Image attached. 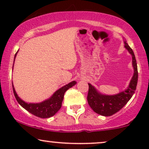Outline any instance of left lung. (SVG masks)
<instances>
[{
    "label": "left lung",
    "mask_w": 149,
    "mask_h": 149,
    "mask_svg": "<svg viewBox=\"0 0 149 149\" xmlns=\"http://www.w3.org/2000/svg\"><path fill=\"white\" fill-rule=\"evenodd\" d=\"M124 46L132 57V65L134 67V74L130 81L129 86L125 90L115 95H104L100 93L90 83L87 94V102L95 113L99 115L109 117L120 111L135 93L137 86L138 73L137 63L133 50L128 45L127 41H124Z\"/></svg>",
    "instance_id": "1"
}]
</instances>
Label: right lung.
<instances>
[{"label":"right lung","instance_id":"obj_1","mask_svg":"<svg viewBox=\"0 0 149 149\" xmlns=\"http://www.w3.org/2000/svg\"><path fill=\"white\" fill-rule=\"evenodd\" d=\"M17 52L16 53L14 57V61L17 55ZM77 82L75 81H73L72 82L69 83L68 84L64 85V87H61L58 90H57L53 95L49 98L46 100L40 103H26L25 102L22 100L18 96L17 93L14 88L13 85V93L15 95L17 102L22 106L24 109H25L26 111H28L32 115L36 116V117L42 118H49L54 116L60 108L62 107V103L64 99V93L68 90L69 88L74 86L76 85Z\"/></svg>","mask_w":149,"mask_h":149}]
</instances>
